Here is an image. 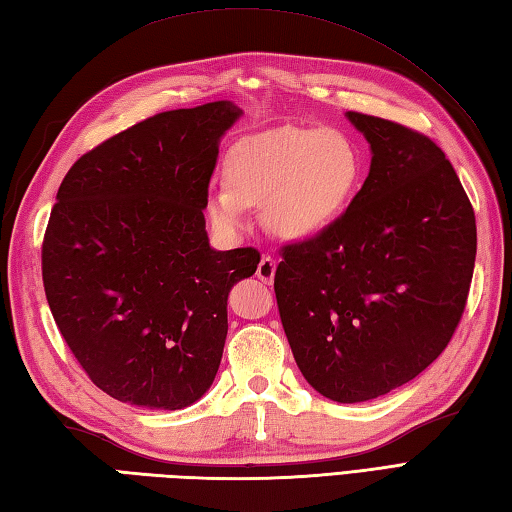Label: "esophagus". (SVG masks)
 Returning <instances> with one entry per match:
<instances>
[{
  "label": "esophagus",
  "instance_id": "obj_1",
  "mask_svg": "<svg viewBox=\"0 0 512 512\" xmlns=\"http://www.w3.org/2000/svg\"><path fill=\"white\" fill-rule=\"evenodd\" d=\"M275 270H277V262L270 255H264L262 262L257 266V277L264 281V284H273L275 279Z\"/></svg>",
  "mask_w": 512,
  "mask_h": 512
}]
</instances>
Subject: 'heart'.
Returning a JSON list of instances; mask_svg holds the SVG:
<instances>
[{
  "label": "heart",
  "mask_w": 512,
  "mask_h": 512,
  "mask_svg": "<svg viewBox=\"0 0 512 512\" xmlns=\"http://www.w3.org/2000/svg\"><path fill=\"white\" fill-rule=\"evenodd\" d=\"M361 171L356 145L336 129H275L231 149L226 187L209 193L206 215L215 231L235 237L248 228V206L264 204L270 231L308 242L341 220Z\"/></svg>",
  "instance_id": "obj_1"
}]
</instances>
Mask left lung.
I'll return each mask as SVG.
<instances>
[{"instance_id": "left-lung-1", "label": "left lung", "mask_w": 512, "mask_h": 512, "mask_svg": "<svg viewBox=\"0 0 512 512\" xmlns=\"http://www.w3.org/2000/svg\"><path fill=\"white\" fill-rule=\"evenodd\" d=\"M372 147L361 191L323 235L281 248L275 295L321 396L363 402L427 369L469 297L477 231L444 151L416 129L347 112Z\"/></svg>"}]
</instances>
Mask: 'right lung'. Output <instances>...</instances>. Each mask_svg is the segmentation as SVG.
Wrapping results in <instances>:
<instances>
[{
  "label": "right lung",
  "mask_w": 512,
  "mask_h": 512,
  "mask_svg": "<svg viewBox=\"0 0 512 512\" xmlns=\"http://www.w3.org/2000/svg\"><path fill=\"white\" fill-rule=\"evenodd\" d=\"M231 101L171 110L74 162L41 246L54 321L112 398L176 411L211 387L228 332V292L255 275V248L213 250L204 231Z\"/></svg>",
  "instance_id": "obj_1"
}]
</instances>
